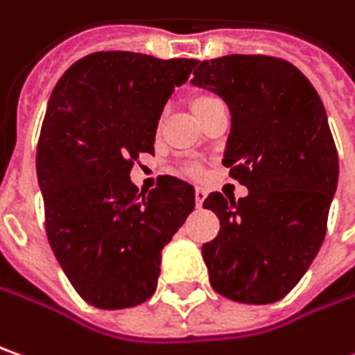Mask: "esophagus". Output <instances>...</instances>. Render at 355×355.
<instances>
[{
  "label": "esophagus",
  "mask_w": 355,
  "mask_h": 355,
  "mask_svg": "<svg viewBox=\"0 0 355 355\" xmlns=\"http://www.w3.org/2000/svg\"><path fill=\"white\" fill-rule=\"evenodd\" d=\"M205 196H207V193H205L204 187H196V204H198V207H202Z\"/></svg>",
  "instance_id": "34e87169"
}]
</instances>
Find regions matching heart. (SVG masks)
I'll return each mask as SVG.
<instances>
[{"label":"heart","instance_id":"b5f03b06","mask_svg":"<svg viewBox=\"0 0 355 355\" xmlns=\"http://www.w3.org/2000/svg\"><path fill=\"white\" fill-rule=\"evenodd\" d=\"M220 103V99L214 98V96H207V94H198L189 99V107H191V114L198 117L204 114L205 110H209L211 105Z\"/></svg>","mask_w":355,"mask_h":355}]
</instances>
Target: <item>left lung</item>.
<instances>
[{"mask_svg": "<svg viewBox=\"0 0 355 355\" xmlns=\"http://www.w3.org/2000/svg\"><path fill=\"white\" fill-rule=\"evenodd\" d=\"M191 83L218 94L232 114L222 164L250 189L204 207L220 234L204 243L209 284L241 304H274L308 272L326 238L338 187V151L328 116L310 80L270 55L198 62Z\"/></svg>", "mask_w": 355, "mask_h": 355, "instance_id": "8db88e82", "label": "left lung"}]
</instances>
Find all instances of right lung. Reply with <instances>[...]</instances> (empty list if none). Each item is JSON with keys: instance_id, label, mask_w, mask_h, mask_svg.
<instances>
[{"instance_id": "obj_1", "label": "right lung", "mask_w": 355, "mask_h": 355, "mask_svg": "<svg viewBox=\"0 0 355 355\" xmlns=\"http://www.w3.org/2000/svg\"><path fill=\"white\" fill-rule=\"evenodd\" d=\"M196 63L98 51L51 92L37 144L45 230L67 279L96 308L150 300L162 250L196 207L184 180L162 175L148 193L130 180L133 162L153 153L162 112Z\"/></svg>"}]
</instances>
